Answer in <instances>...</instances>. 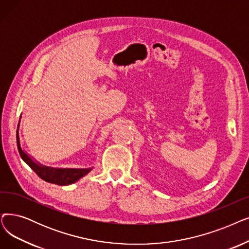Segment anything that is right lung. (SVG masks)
Segmentation results:
<instances>
[{
    "label": "right lung",
    "instance_id": "add662e5",
    "mask_svg": "<svg viewBox=\"0 0 249 249\" xmlns=\"http://www.w3.org/2000/svg\"><path fill=\"white\" fill-rule=\"evenodd\" d=\"M17 145L19 154L25 163L36 172V174L45 180L46 182L53 183L57 185H69L76 182L83 176H85L90 171V169H51L48 167H42L35 163L24 151L21 149L19 143V136L17 130Z\"/></svg>",
    "mask_w": 249,
    "mask_h": 249
}]
</instances>
